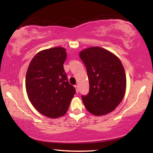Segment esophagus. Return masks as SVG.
<instances>
[{"label":"esophagus","mask_w":153,"mask_h":153,"mask_svg":"<svg viewBox=\"0 0 153 153\" xmlns=\"http://www.w3.org/2000/svg\"><path fill=\"white\" fill-rule=\"evenodd\" d=\"M75 87V89H76V91L77 93H78V86H77V85H76V86H74Z\"/></svg>","instance_id":"esophagus-1"}]
</instances>
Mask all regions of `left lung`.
I'll return each instance as SVG.
<instances>
[{"instance_id": "1", "label": "left lung", "mask_w": 153, "mask_h": 153, "mask_svg": "<svg viewBox=\"0 0 153 153\" xmlns=\"http://www.w3.org/2000/svg\"><path fill=\"white\" fill-rule=\"evenodd\" d=\"M79 55L89 79V93L82 97L85 107L94 115H107L115 109L125 95L123 65L115 55L98 46L84 49Z\"/></svg>"}]
</instances>
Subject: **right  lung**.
Masks as SVG:
<instances>
[{
    "instance_id": "1",
    "label": "right lung",
    "mask_w": 153,
    "mask_h": 153,
    "mask_svg": "<svg viewBox=\"0 0 153 153\" xmlns=\"http://www.w3.org/2000/svg\"><path fill=\"white\" fill-rule=\"evenodd\" d=\"M66 56L63 47L41 51L32 59L25 76L30 102L40 113L52 119L67 113L76 93L63 68Z\"/></svg>"
}]
</instances>
